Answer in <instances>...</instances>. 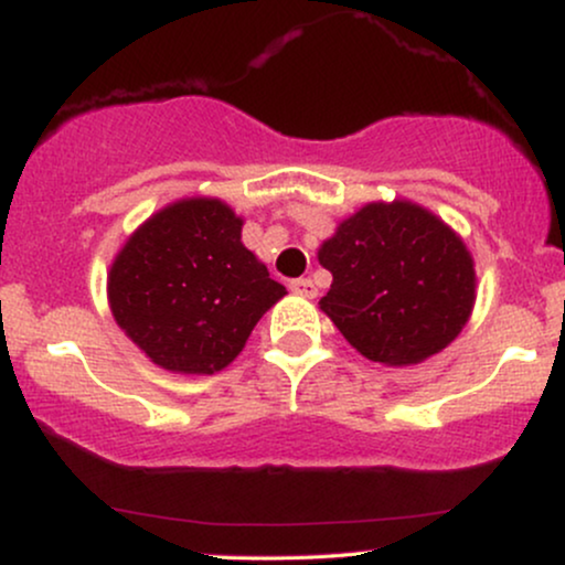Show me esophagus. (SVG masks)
Segmentation results:
<instances>
[{
    "instance_id": "34e87169",
    "label": "esophagus",
    "mask_w": 565,
    "mask_h": 565,
    "mask_svg": "<svg viewBox=\"0 0 565 565\" xmlns=\"http://www.w3.org/2000/svg\"><path fill=\"white\" fill-rule=\"evenodd\" d=\"M290 290L303 298H315L317 296V285L309 277H298V280H290Z\"/></svg>"
}]
</instances>
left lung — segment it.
Here are the masks:
<instances>
[{"mask_svg": "<svg viewBox=\"0 0 565 565\" xmlns=\"http://www.w3.org/2000/svg\"><path fill=\"white\" fill-rule=\"evenodd\" d=\"M332 285L319 309L361 356L422 364L461 335L477 271L456 230L414 201H372L319 246Z\"/></svg>", "mask_w": 565, "mask_h": 565, "instance_id": "1", "label": "left lung"}]
</instances>
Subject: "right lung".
Returning a JSON list of instances; mask_svg holds the SVG:
<instances>
[{
    "label": "right lung",
    "instance_id": "add662e5",
    "mask_svg": "<svg viewBox=\"0 0 565 565\" xmlns=\"http://www.w3.org/2000/svg\"><path fill=\"white\" fill-rule=\"evenodd\" d=\"M225 201L180 199L151 214L107 275L115 322L157 366L214 374L243 351L256 322L288 294L241 241Z\"/></svg>",
    "mask_w": 565,
    "mask_h": 565
}]
</instances>
